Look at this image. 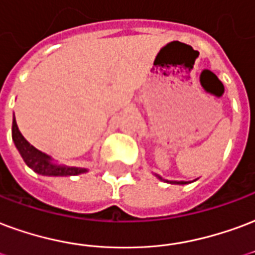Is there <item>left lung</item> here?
Here are the masks:
<instances>
[{"label": "left lung", "instance_id": "8db88e82", "mask_svg": "<svg viewBox=\"0 0 255 255\" xmlns=\"http://www.w3.org/2000/svg\"><path fill=\"white\" fill-rule=\"evenodd\" d=\"M155 175L158 177V178H159V180L166 181V182H170V184H180V185H185V184H188V182H185V181H167V180H163V178H162V177H159L158 174H155Z\"/></svg>", "mask_w": 255, "mask_h": 255}]
</instances>
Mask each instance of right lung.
Returning a JSON list of instances; mask_svg holds the SVG:
<instances>
[{
  "label": "right lung",
  "instance_id": "add662e5",
  "mask_svg": "<svg viewBox=\"0 0 255 255\" xmlns=\"http://www.w3.org/2000/svg\"><path fill=\"white\" fill-rule=\"evenodd\" d=\"M12 139L14 146L22 156L24 162L27 163L28 167L41 175H77L86 173V169L82 167H70V166H60L52 163L51 156L44 152L39 151L37 148L32 146L25 137L22 136L21 132L18 131L16 119L13 116L12 124Z\"/></svg>",
  "mask_w": 255,
  "mask_h": 255
}]
</instances>
